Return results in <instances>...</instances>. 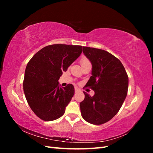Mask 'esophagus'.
I'll return each instance as SVG.
<instances>
[{
    "mask_svg": "<svg viewBox=\"0 0 153 153\" xmlns=\"http://www.w3.org/2000/svg\"><path fill=\"white\" fill-rule=\"evenodd\" d=\"M75 92H77L79 91V89H78V87H75Z\"/></svg>",
    "mask_w": 153,
    "mask_h": 153,
    "instance_id": "34e87169",
    "label": "esophagus"
}]
</instances>
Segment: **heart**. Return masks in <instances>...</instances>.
I'll return each mask as SVG.
<instances>
[{
	"label": "heart",
	"instance_id": "heart-1",
	"mask_svg": "<svg viewBox=\"0 0 153 153\" xmlns=\"http://www.w3.org/2000/svg\"><path fill=\"white\" fill-rule=\"evenodd\" d=\"M80 62H81L82 65H84V64H88V63H91L90 61H89V60L87 59L86 57H82V59L80 60Z\"/></svg>",
	"mask_w": 153,
	"mask_h": 153
}]
</instances>
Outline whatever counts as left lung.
Instances as JSON below:
<instances>
[{
	"label": "left lung",
	"instance_id": "8db88e82",
	"mask_svg": "<svg viewBox=\"0 0 153 153\" xmlns=\"http://www.w3.org/2000/svg\"><path fill=\"white\" fill-rule=\"evenodd\" d=\"M83 53L91 61L92 76L85 86L94 91L91 96L84 92L80 103L82 116L92 124H102L112 119L126 98L128 76L121 62L105 50L83 47Z\"/></svg>",
	"mask_w": 153,
	"mask_h": 153
}]
</instances>
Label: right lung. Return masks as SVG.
I'll return each mask as SVG.
<instances>
[{
	"instance_id": "add662e5",
	"label": "right lung",
	"mask_w": 153,
	"mask_h": 153,
	"mask_svg": "<svg viewBox=\"0 0 153 153\" xmlns=\"http://www.w3.org/2000/svg\"><path fill=\"white\" fill-rule=\"evenodd\" d=\"M82 52V46L48 45L27 64L23 83L24 94L30 108L41 119L53 121L65 112L75 89L72 84L60 87L58 80Z\"/></svg>"
}]
</instances>
